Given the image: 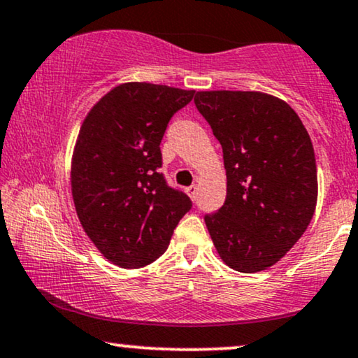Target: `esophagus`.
<instances>
[{"label":"esophagus","mask_w":358,"mask_h":358,"mask_svg":"<svg viewBox=\"0 0 358 358\" xmlns=\"http://www.w3.org/2000/svg\"><path fill=\"white\" fill-rule=\"evenodd\" d=\"M197 185L196 184H192V185H189L187 189H185V192L189 194V197L192 199V201H196V197H197Z\"/></svg>","instance_id":"34e87169"}]
</instances>
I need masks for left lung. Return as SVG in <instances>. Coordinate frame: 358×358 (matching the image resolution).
I'll return each instance as SVG.
<instances>
[{
    "instance_id": "1",
    "label": "left lung",
    "mask_w": 358,
    "mask_h": 358,
    "mask_svg": "<svg viewBox=\"0 0 358 358\" xmlns=\"http://www.w3.org/2000/svg\"><path fill=\"white\" fill-rule=\"evenodd\" d=\"M224 150L227 199L203 217L220 258L241 273L280 262L301 238L317 202L314 148L296 111L262 92L194 96Z\"/></svg>"
}]
</instances>
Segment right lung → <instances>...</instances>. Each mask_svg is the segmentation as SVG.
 <instances>
[{"mask_svg": "<svg viewBox=\"0 0 358 358\" xmlns=\"http://www.w3.org/2000/svg\"><path fill=\"white\" fill-rule=\"evenodd\" d=\"M194 90L146 82L115 87L88 111L72 157V196L78 220L100 253L134 270L159 258L179 220L192 208L171 187L161 139Z\"/></svg>", "mask_w": 358, "mask_h": 358, "instance_id": "obj_1", "label": "right lung"}]
</instances>
